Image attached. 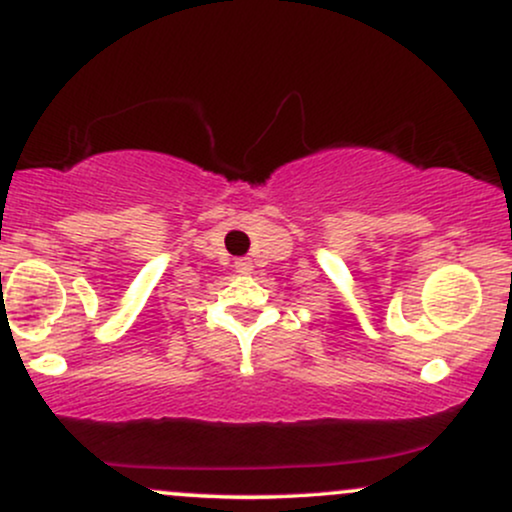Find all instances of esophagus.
Returning <instances> with one entry per match:
<instances>
[{
    "mask_svg": "<svg viewBox=\"0 0 512 512\" xmlns=\"http://www.w3.org/2000/svg\"><path fill=\"white\" fill-rule=\"evenodd\" d=\"M233 267H236L240 274H248L250 269H252V262L248 260V257H243V260H236V264H233Z\"/></svg>",
    "mask_w": 512,
    "mask_h": 512,
    "instance_id": "obj_1",
    "label": "esophagus"
}]
</instances>
